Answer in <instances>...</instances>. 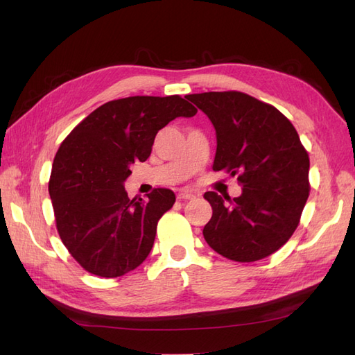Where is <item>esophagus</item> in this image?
<instances>
[{
    "mask_svg": "<svg viewBox=\"0 0 355 355\" xmlns=\"http://www.w3.org/2000/svg\"><path fill=\"white\" fill-rule=\"evenodd\" d=\"M178 198H179V200H194V198H196V194H194V192H191V191L184 189V191H180V192H179V194H178Z\"/></svg>",
    "mask_w": 355,
    "mask_h": 355,
    "instance_id": "1",
    "label": "esophagus"
}]
</instances>
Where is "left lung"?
<instances>
[{"instance_id":"left-lung-1","label":"left lung","mask_w":355,"mask_h":355,"mask_svg":"<svg viewBox=\"0 0 355 355\" xmlns=\"http://www.w3.org/2000/svg\"><path fill=\"white\" fill-rule=\"evenodd\" d=\"M216 132L213 170L237 175L241 196L206 192L213 209L202 230L214 252L253 262L295 232L309 196V157L293 124L274 106L240 92L189 94Z\"/></svg>"}]
</instances>
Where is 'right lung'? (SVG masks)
I'll return each instance as SVG.
<instances>
[{"instance_id":"1","label":"right lung","mask_w":355,"mask_h":355,"mask_svg":"<svg viewBox=\"0 0 355 355\" xmlns=\"http://www.w3.org/2000/svg\"><path fill=\"white\" fill-rule=\"evenodd\" d=\"M196 114L178 94L133 96L99 106L62 142L49 194L60 240L85 271L115 278L146 259L157 223L176 197L157 188L146 201L128 198L124 182L135 161L151 155L158 130Z\"/></svg>"}]
</instances>
